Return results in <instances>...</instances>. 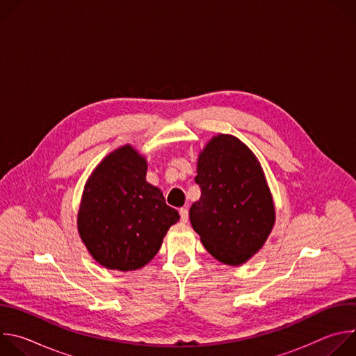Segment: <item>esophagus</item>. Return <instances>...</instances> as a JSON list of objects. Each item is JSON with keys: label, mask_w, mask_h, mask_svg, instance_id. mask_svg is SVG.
Segmentation results:
<instances>
[{"label": "esophagus", "mask_w": 356, "mask_h": 356, "mask_svg": "<svg viewBox=\"0 0 356 356\" xmlns=\"http://www.w3.org/2000/svg\"><path fill=\"white\" fill-rule=\"evenodd\" d=\"M179 214H180V221H181L183 224H186V222L188 221V211H187L186 209H180V210H179Z\"/></svg>", "instance_id": "1"}]
</instances>
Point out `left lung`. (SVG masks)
Masks as SVG:
<instances>
[{
    "label": "left lung",
    "instance_id": "obj_1",
    "mask_svg": "<svg viewBox=\"0 0 356 356\" xmlns=\"http://www.w3.org/2000/svg\"><path fill=\"white\" fill-rule=\"evenodd\" d=\"M201 197L190 222L204 248L225 265H242L264 246L275 206L264 170L252 150L232 135L214 136L198 156Z\"/></svg>",
    "mask_w": 356,
    "mask_h": 356
}]
</instances>
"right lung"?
<instances>
[{"label": "right lung", "mask_w": 356, "mask_h": 356, "mask_svg": "<svg viewBox=\"0 0 356 356\" xmlns=\"http://www.w3.org/2000/svg\"><path fill=\"white\" fill-rule=\"evenodd\" d=\"M146 159L125 145L106 156L84 186L77 229L91 257L107 269L143 268L180 218L146 181Z\"/></svg>", "instance_id": "obj_1"}]
</instances>
